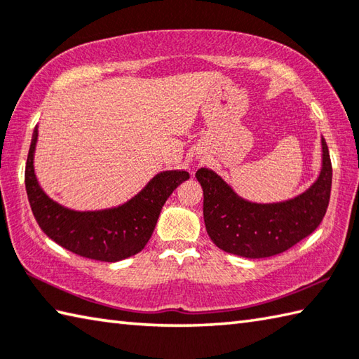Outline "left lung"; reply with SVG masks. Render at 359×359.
<instances>
[{
    "mask_svg": "<svg viewBox=\"0 0 359 359\" xmlns=\"http://www.w3.org/2000/svg\"><path fill=\"white\" fill-rule=\"evenodd\" d=\"M196 179L204 191V223L212 242L236 256L262 259L287 251L322 223L333 168L322 138V169L317 180L297 198L273 204L240 198L212 169H198Z\"/></svg>",
    "mask_w": 359,
    "mask_h": 359,
    "instance_id": "obj_1",
    "label": "left lung"
}]
</instances>
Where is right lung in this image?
Returning a JSON list of instances; mask_svg holds the SVG:
<instances>
[{
    "label": "right lung",
    "mask_w": 359,
    "mask_h": 359,
    "mask_svg": "<svg viewBox=\"0 0 359 359\" xmlns=\"http://www.w3.org/2000/svg\"><path fill=\"white\" fill-rule=\"evenodd\" d=\"M37 127L32 133L25 169V187L32 215L47 236L81 257L117 262L138 254L151 238L161 207L182 182L187 171H163L135 198L119 207L95 212L70 210L50 199L34 174Z\"/></svg>",
    "instance_id": "obj_1"
}]
</instances>
